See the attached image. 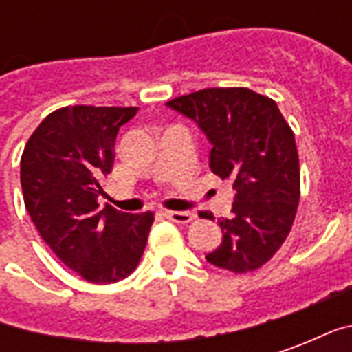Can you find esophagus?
<instances>
[{"mask_svg":"<svg viewBox=\"0 0 352 352\" xmlns=\"http://www.w3.org/2000/svg\"><path fill=\"white\" fill-rule=\"evenodd\" d=\"M166 217L177 224H188L196 219V214L190 213V211H166Z\"/></svg>","mask_w":352,"mask_h":352,"instance_id":"esophagus-1","label":"esophagus"}]
</instances>
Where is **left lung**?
<instances>
[{
	"mask_svg": "<svg viewBox=\"0 0 352 352\" xmlns=\"http://www.w3.org/2000/svg\"><path fill=\"white\" fill-rule=\"evenodd\" d=\"M168 107L198 124L213 146L209 168L236 190L232 217L219 219L222 243L207 262L234 273L258 270L285 243L298 211L294 131L272 98L249 88H206Z\"/></svg>",
	"mask_w": 352,
	"mask_h": 352,
	"instance_id": "obj_1",
	"label": "left lung"
}]
</instances>
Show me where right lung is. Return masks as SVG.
Listing matches in <instances>:
<instances>
[{
  "label": "right lung",
  "mask_w": 352,
  "mask_h": 352,
  "mask_svg": "<svg viewBox=\"0 0 352 352\" xmlns=\"http://www.w3.org/2000/svg\"><path fill=\"white\" fill-rule=\"evenodd\" d=\"M138 107L75 105L50 113L20 160L24 206L52 252L88 283L128 277L145 251L154 214L100 207L115 139Z\"/></svg>",
  "instance_id": "1"
}]
</instances>
